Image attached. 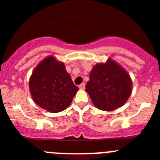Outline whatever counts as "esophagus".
I'll use <instances>...</instances> for the list:
<instances>
[{
    "mask_svg": "<svg viewBox=\"0 0 160 160\" xmlns=\"http://www.w3.org/2000/svg\"><path fill=\"white\" fill-rule=\"evenodd\" d=\"M79 88L81 89V90H83V89L85 88V83H82L81 84H80V85H79Z\"/></svg>",
    "mask_w": 160,
    "mask_h": 160,
    "instance_id": "1",
    "label": "esophagus"
}]
</instances>
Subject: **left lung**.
<instances>
[{
    "instance_id": "left-lung-1",
    "label": "left lung",
    "mask_w": 160,
    "mask_h": 160,
    "mask_svg": "<svg viewBox=\"0 0 160 160\" xmlns=\"http://www.w3.org/2000/svg\"><path fill=\"white\" fill-rule=\"evenodd\" d=\"M85 91L97 108L113 111L128 100L132 81L122 66L108 58L105 63H98L92 68Z\"/></svg>"
}]
</instances>
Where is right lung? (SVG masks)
I'll list each match as a JSON object with an SVG mask.
<instances>
[{"label": "right lung", "mask_w": 160, "mask_h": 160, "mask_svg": "<svg viewBox=\"0 0 160 160\" xmlns=\"http://www.w3.org/2000/svg\"><path fill=\"white\" fill-rule=\"evenodd\" d=\"M28 86L33 101L52 113L65 110L79 90L64 63L52 56L45 57L37 64L30 77Z\"/></svg>", "instance_id": "add662e5"}]
</instances>
